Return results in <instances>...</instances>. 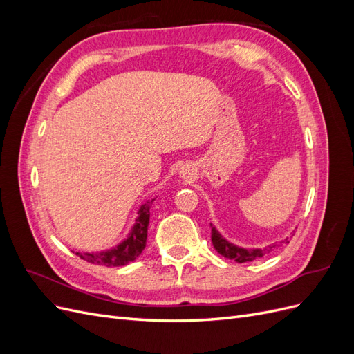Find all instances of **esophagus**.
Listing matches in <instances>:
<instances>
[{"instance_id": "1", "label": "esophagus", "mask_w": 354, "mask_h": 354, "mask_svg": "<svg viewBox=\"0 0 354 354\" xmlns=\"http://www.w3.org/2000/svg\"><path fill=\"white\" fill-rule=\"evenodd\" d=\"M187 171H189V169H181V171H180V173H181V177H189V176H190V173H187Z\"/></svg>"}]
</instances>
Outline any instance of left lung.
<instances>
[{
  "instance_id": "1",
  "label": "left lung",
  "mask_w": 354,
  "mask_h": 354,
  "mask_svg": "<svg viewBox=\"0 0 354 354\" xmlns=\"http://www.w3.org/2000/svg\"><path fill=\"white\" fill-rule=\"evenodd\" d=\"M211 227H212V224H211ZM211 241H212L214 248H216V251L220 255L226 257V259H230V260L236 261V263H248V261H254L257 259H261L263 255L273 251L277 246L276 243H273V245L267 246V248H264V250H261V248H257V250L239 248V246L233 245L229 241L224 239L221 234L217 232L216 227H212V230H211ZM283 242L288 243V239H285Z\"/></svg>"
}]
</instances>
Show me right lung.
<instances>
[{
    "label": "right lung",
    "instance_id": "obj_1",
    "mask_svg": "<svg viewBox=\"0 0 354 354\" xmlns=\"http://www.w3.org/2000/svg\"><path fill=\"white\" fill-rule=\"evenodd\" d=\"M152 201H149L138 209V216L136 218L134 226L128 234L127 239L122 241L120 245H116L115 248L102 251V252H75L82 260L88 261L91 264H102V266H125L127 263L134 261L138 255L142 254L146 246L147 239V226L149 218H151V207Z\"/></svg>",
    "mask_w": 354,
    "mask_h": 354
}]
</instances>
